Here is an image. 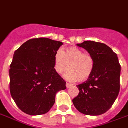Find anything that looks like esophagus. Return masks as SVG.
<instances>
[{"mask_svg": "<svg viewBox=\"0 0 128 128\" xmlns=\"http://www.w3.org/2000/svg\"><path fill=\"white\" fill-rule=\"evenodd\" d=\"M66 87H67V88H70V87H71V86H72V84H70V83H66Z\"/></svg>", "mask_w": 128, "mask_h": 128, "instance_id": "1", "label": "esophagus"}]
</instances>
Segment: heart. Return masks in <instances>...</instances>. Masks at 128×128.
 <instances>
[{"instance_id":"b5f03b06","label":"heart","mask_w":128,"mask_h":128,"mask_svg":"<svg viewBox=\"0 0 128 128\" xmlns=\"http://www.w3.org/2000/svg\"><path fill=\"white\" fill-rule=\"evenodd\" d=\"M54 70L58 74H65L66 80L83 82L92 74L94 68V60L92 56L76 46L58 50L54 54Z\"/></svg>"}]
</instances>
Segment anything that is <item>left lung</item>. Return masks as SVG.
Returning a JSON list of instances; mask_svg holds the SVG:
<instances>
[{
  "instance_id": "obj_1",
  "label": "left lung",
  "mask_w": 128,
  "mask_h": 128,
  "mask_svg": "<svg viewBox=\"0 0 128 128\" xmlns=\"http://www.w3.org/2000/svg\"><path fill=\"white\" fill-rule=\"evenodd\" d=\"M77 46L92 55L94 68L91 76L77 86L80 92L73 99V104L79 112L86 115L104 114L119 94L121 66L118 56L102 43L86 41Z\"/></svg>"
}]
</instances>
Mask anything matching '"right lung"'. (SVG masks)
<instances>
[{
  "mask_svg": "<svg viewBox=\"0 0 128 128\" xmlns=\"http://www.w3.org/2000/svg\"><path fill=\"white\" fill-rule=\"evenodd\" d=\"M62 44L47 38H32L15 52L9 70L10 92L26 114H46L54 104L56 93L66 88L54 70V54Z\"/></svg>",
  "mask_w": 128,
  "mask_h": 128,
  "instance_id": "right-lung-1",
  "label": "right lung"
}]
</instances>
